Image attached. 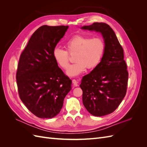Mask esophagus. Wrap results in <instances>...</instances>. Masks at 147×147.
Instances as JSON below:
<instances>
[{"label":"esophagus","instance_id":"obj_1","mask_svg":"<svg viewBox=\"0 0 147 147\" xmlns=\"http://www.w3.org/2000/svg\"><path fill=\"white\" fill-rule=\"evenodd\" d=\"M72 83H73V84H74V85L75 86H78V82L77 80H75V79H74V80H72Z\"/></svg>","mask_w":147,"mask_h":147}]
</instances>
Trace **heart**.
Masks as SVG:
<instances>
[{"label":"heart","instance_id":"heart-1","mask_svg":"<svg viewBox=\"0 0 147 147\" xmlns=\"http://www.w3.org/2000/svg\"><path fill=\"white\" fill-rule=\"evenodd\" d=\"M66 50L56 47L53 49V56L57 64L62 69L68 66L70 55L74 56L75 63L67 69L69 76H77L85 69H92L101 62L105 53V44L100 37H92L84 35H77L65 43Z\"/></svg>","mask_w":147,"mask_h":147}]
</instances>
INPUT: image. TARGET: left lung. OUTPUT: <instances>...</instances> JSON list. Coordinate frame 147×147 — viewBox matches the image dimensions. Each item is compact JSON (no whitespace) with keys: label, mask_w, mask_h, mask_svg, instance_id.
<instances>
[{"label":"left lung","mask_w":147,"mask_h":147,"mask_svg":"<svg viewBox=\"0 0 147 147\" xmlns=\"http://www.w3.org/2000/svg\"><path fill=\"white\" fill-rule=\"evenodd\" d=\"M83 29L102 34L105 50L100 64L83 77L80 85L83 104L91 115L101 117L113 112L127 91L128 72L124 51L113 29L104 23L84 26Z\"/></svg>","instance_id":"obj_1"}]
</instances>
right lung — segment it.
<instances>
[{"label": "right lung", "mask_w": 147, "mask_h": 147, "mask_svg": "<svg viewBox=\"0 0 147 147\" xmlns=\"http://www.w3.org/2000/svg\"><path fill=\"white\" fill-rule=\"evenodd\" d=\"M68 28L41 26L20 55L16 74L18 94L27 109L38 118L56 116L71 90L72 81L53 56V49Z\"/></svg>", "instance_id": "obj_1"}]
</instances>
